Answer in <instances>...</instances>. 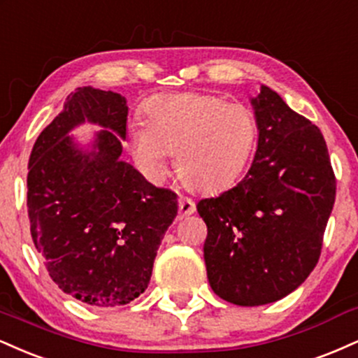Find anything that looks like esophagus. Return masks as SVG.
Segmentation results:
<instances>
[{
    "label": "esophagus",
    "mask_w": 358,
    "mask_h": 358,
    "mask_svg": "<svg viewBox=\"0 0 358 358\" xmlns=\"http://www.w3.org/2000/svg\"><path fill=\"white\" fill-rule=\"evenodd\" d=\"M196 211V204L194 201L189 199L186 196H180L179 197V213L180 216H189V214H192Z\"/></svg>",
    "instance_id": "34e87169"
}]
</instances>
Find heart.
<instances>
[{"label":"heart","mask_w":358,"mask_h":358,"mask_svg":"<svg viewBox=\"0 0 358 358\" xmlns=\"http://www.w3.org/2000/svg\"><path fill=\"white\" fill-rule=\"evenodd\" d=\"M256 142L255 112L211 94L154 96L145 105V122L130 124V150L145 178L161 180L171 154L180 178L204 192L236 182Z\"/></svg>","instance_id":"b5f03b06"}]
</instances>
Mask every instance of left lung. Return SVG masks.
<instances>
[{
	"instance_id": "obj_1",
	"label": "left lung",
	"mask_w": 358,
	"mask_h": 358,
	"mask_svg": "<svg viewBox=\"0 0 358 358\" xmlns=\"http://www.w3.org/2000/svg\"><path fill=\"white\" fill-rule=\"evenodd\" d=\"M258 147L241 182L201 199L213 292L239 306L273 303L308 278L335 203V174L320 129L262 85L251 99Z\"/></svg>"
}]
</instances>
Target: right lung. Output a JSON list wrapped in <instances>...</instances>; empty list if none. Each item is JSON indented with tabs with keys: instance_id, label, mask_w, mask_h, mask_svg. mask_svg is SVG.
I'll list each match as a JSON object with an SVG mask.
<instances>
[{
	"instance_id": "1",
	"label": "right lung",
	"mask_w": 358,
	"mask_h": 358,
	"mask_svg": "<svg viewBox=\"0 0 358 358\" xmlns=\"http://www.w3.org/2000/svg\"><path fill=\"white\" fill-rule=\"evenodd\" d=\"M127 100L80 87L43 129L28 162V217L50 278L82 303L127 305L145 292L155 255L178 216V196L122 161ZM104 127L83 151L70 129Z\"/></svg>"
}]
</instances>
